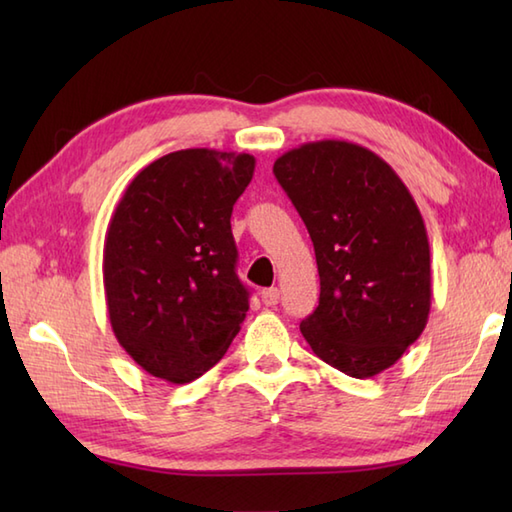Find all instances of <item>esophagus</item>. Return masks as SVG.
<instances>
[{
	"label": "esophagus",
	"instance_id": "obj_1",
	"mask_svg": "<svg viewBox=\"0 0 512 512\" xmlns=\"http://www.w3.org/2000/svg\"><path fill=\"white\" fill-rule=\"evenodd\" d=\"M262 301H264V306H277L279 303V290L277 288H266V290H262Z\"/></svg>",
	"mask_w": 512,
	"mask_h": 512
}]
</instances>
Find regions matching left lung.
<instances>
[{
	"label": "left lung",
	"mask_w": 512,
	"mask_h": 512,
	"mask_svg": "<svg viewBox=\"0 0 512 512\" xmlns=\"http://www.w3.org/2000/svg\"><path fill=\"white\" fill-rule=\"evenodd\" d=\"M275 178L306 224L321 279L301 334L321 361L354 378L394 365L431 310L424 220L405 182L374 151L347 140L299 145Z\"/></svg>",
	"instance_id": "1"
}]
</instances>
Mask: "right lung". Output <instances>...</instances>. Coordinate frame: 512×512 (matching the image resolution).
Returning <instances> with one entry per match:
<instances>
[{"label": "right lung", "instance_id": "obj_1", "mask_svg": "<svg viewBox=\"0 0 512 512\" xmlns=\"http://www.w3.org/2000/svg\"><path fill=\"white\" fill-rule=\"evenodd\" d=\"M253 173L248 154L180 149L140 169L118 200L103 246L107 314L147 374L191 383L246 319L231 213Z\"/></svg>", "mask_w": 512, "mask_h": 512}]
</instances>
